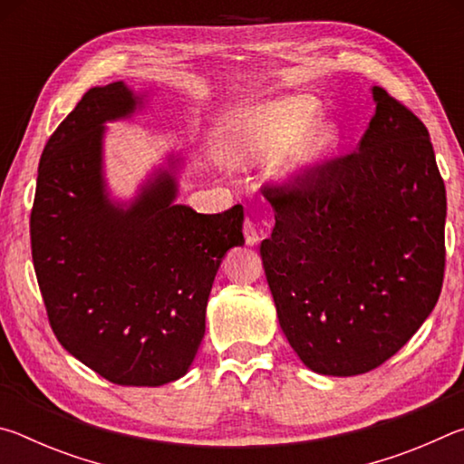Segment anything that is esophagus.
Wrapping results in <instances>:
<instances>
[{
	"label": "esophagus",
	"instance_id": "obj_1",
	"mask_svg": "<svg viewBox=\"0 0 464 464\" xmlns=\"http://www.w3.org/2000/svg\"><path fill=\"white\" fill-rule=\"evenodd\" d=\"M243 235H246L247 246H257L260 243V231H257V225L251 218H246V223H243Z\"/></svg>",
	"mask_w": 464,
	"mask_h": 464
}]
</instances>
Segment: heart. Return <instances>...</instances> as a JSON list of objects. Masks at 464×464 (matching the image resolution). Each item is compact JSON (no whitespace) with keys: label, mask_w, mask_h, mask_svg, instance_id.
Listing matches in <instances>:
<instances>
[{"label":"heart","mask_w":464,"mask_h":464,"mask_svg":"<svg viewBox=\"0 0 464 464\" xmlns=\"http://www.w3.org/2000/svg\"><path fill=\"white\" fill-rule=\"evenodd\" d=\"M319 102L311 96H290L266 102L239 112L225 124V147L235 166H254L280 153L290 143L296 145L282 161L280 176L303 179L311 176L340 140L334 122H315Z\"/></svg>","instance_id":"heart-1"}]
</instances>
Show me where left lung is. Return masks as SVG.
<instances>
[{
	"label": "left lung",
	"instance_id": "obj_1",
	"mask_svg": "<svg viewBox=\"0 0 464 464\" xmlns=\"http://www.w3.org/2000/svg\"><path fill=\"white\" fill-rule=\"evenodd\" d=\"M372 100L358 151L264 194L276 225L260 254L280 327L303 364L327 376L397 354L444 280L446 188L428 129L382 88Z\"/></svg>",
	"mask_w": 464,
	"mask_h": 464
}]
</instances>
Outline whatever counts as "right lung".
Returning <instances> with one entry per match:
<instances>
[{
    "mask_svg": "<svg viewBox=\"0 0 464 464\" xmlns=\"http://www.w3.org/2000/svg\"><path fill=\"white\" fill-rule=\"evenodd\" d=\"M140 106L122 82L83 93L38 163L30 241L63 348L110 382L160 387L190 368L218 266L246 239L241 204L218 215L176 204L174 155L129 204L110 200L104 124Z\"/></svg>",
    "mask_w": 464,
    "mask_h": 464,
    "instance_id": "1",
    "label": "right lung"
}]
</instances>
